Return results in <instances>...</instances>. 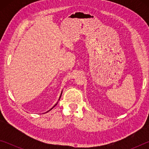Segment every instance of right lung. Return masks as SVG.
Wrapping results in <instances>:
<instances>
[{
	"label": "right lung",
	"instance_id": "1",
	"mask_svg": "<svg viewBox=\"0 0 149 149\" xmlns=\"http://www.w3.org/2000/svg\"><path fill=\"white\" fill-rule=\"evenodd\" d=\"M61 95H60V97H61ZM59 100H60V99H59ZM56 104H55V105L54 106V107H52V108H54V107H55V106H56ZM50 110H52V108H51V109H50ZM50 110H49V111H50ZM49 111H48V112H49Z\"/></svg>",
	"mask_w": 149,
	"mask_h": 149
}]
</instances>
